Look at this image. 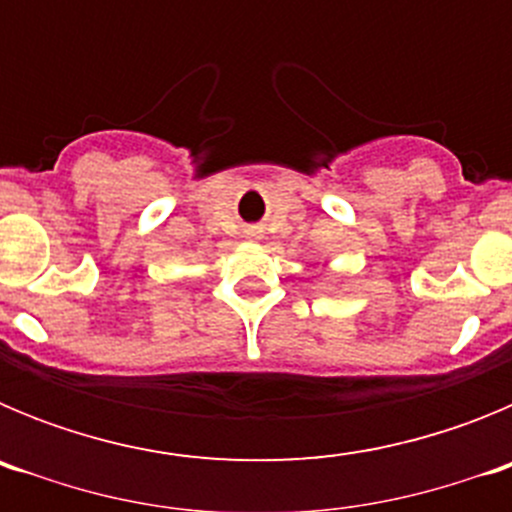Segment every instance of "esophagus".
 Instances as JSON below:
<instances>
[{
	"mask_svg": "<svg viewBox=\"0 0 512 512\" xmlns=\"http://www.w3.org/2000/svg\"><path fill=\"white\" fill-rule=\"evenodd\" d=\"M248 235H251V238H261V235H259V230H251V233H248Z\"/></svg>",
	"mask_w": 512,
	"mask_h": 512,
	"instance_id": "esophagus-1",
	"label": "esophagus"
}]
</instances>
